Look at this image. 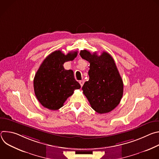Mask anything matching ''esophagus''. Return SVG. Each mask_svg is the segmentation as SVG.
Segmentation results:
<instances>
[{
	"label": "esophagus",
	"mask_w": 159,
	"mask_h": 159,
	"mask_svg": "<svg viewBox=\"0 0 159 159\" xmlns=\"http://www.w3.org/2000/svg\"><path fill=\"white\" fill-rule=\"evenodd\" d=\"M79 84H80L81 87H82V85H83L84 84V80H80V81H79Z\"/></svg>",
	"instance_id": "obj_1"
}]
</instances>
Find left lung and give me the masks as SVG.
Wrapping results in <instances>:
<instances>
[{"label": "left lung", "instance_id": "left-lung-1", "mask_svg": "<svg viewBox=\"0 0 159 159\" xmlns=\"http://www.w3.org/2000/svg\"><path fill=\"white\" fill-rule=\"evenodd\" d=\"M80 57L90 63L89 80L82 87L91 107L100 114L114 109L123 94V82L114 59L107 52L100 56L84 50Z\"/></svg>", "mask_w": 159, "mask_h": 159}]
</instances>
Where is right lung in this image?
<instances>
[{
  "label": "right lung",
  "instance_id": "add662e5",
  "mask_svg": "<svg viewBox=\"0 0 159 159\" xmlns=\"http://www.w3.org/2000/svg\"><path fill=\"white\" fill-rule=\"evenodd\" d=\"M77 52L64 55L60 50L55 51L41 64L34 78V94L41 104L50 110L59 109L75 89L80 85L75 80L74 72L65 70L63 63L73 60Z\"/></svg>",
  "mask_w": 159,
  "mask_h": 159
}]
</instances>
